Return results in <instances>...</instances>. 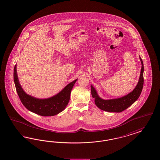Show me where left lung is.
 <instances>
[{"label":"left lung","instance_id":"obj_1","mask_svg":"<svg viewBox=\"0 0 160 160\" xmlns=\"http://www.w3.org/2000/svg\"><path fill=\"white\" fill-rule=\"evenodd\" d=\"M139 59L142 64L138 84L136 85V87L128 94L121 98L106 100L101 98L97 94L95 89L93 87L92 85H91V95L95 99V104L101 110L108 112H122L130 107L138 99L141 94L143 88L144 70L143 61L141 57H139Z\"/></svg>","mask_w":160,"mask_h":160}]
</instances>
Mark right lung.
<instances>
[{
    "instance_id": "1",
    "label": "right lung",
    "mask_w": 160,
    "mask_h": 160,
    "mask_svg": "<svg viewBox=\"0 0 160 160\" xmlns=\"http://www.w3.org/2000/svg\"><path fill=\"white\" fill-rule=\"evenodd\" d=\"M13 79L20 100L28 110L42 116H52L62 112L70 99L72 89L78 79L69 83L59 93L46 99H39L27 94L22 88L18 80L17 65L14 67Z\"/></svg>"
}]
</instances>
